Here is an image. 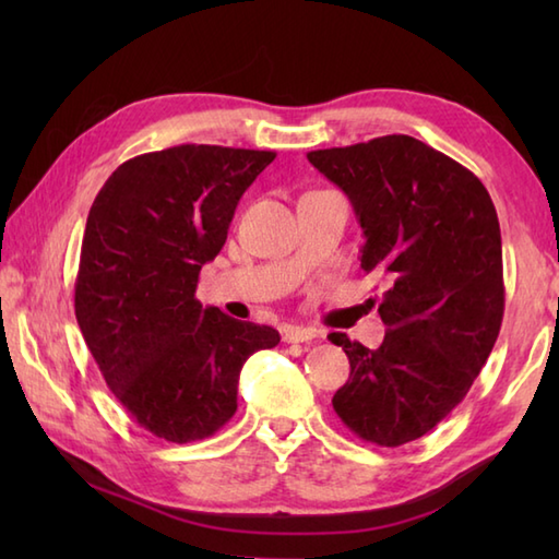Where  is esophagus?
I'll return each instance as SVG.
<instances>
[{"label":"esophagus","mask_w":559,"mask_h":559,"mask_svg":"<svg viewBox=\"0 0 559 559\" xmlns=\"http://www.w3.org/2000/svg\"><path fill=\"white\" fill-rule=\"evenodd\" d=\"M317 338V331L310 326H286L283 329V341L286 343H310Z\"/></svg>","instance_id":"34e87169"}]
</instances>
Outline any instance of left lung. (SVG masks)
I'll return each mask as SVG.
<instances>
[{
  "mask_svg": "<svg viewBox=\"0 0 559 559\" xmlns=\"http://www.w3.org/2000/svg\"><path fill=\"white\" fill-rule=\"evenodd\" d=\"M348 194L365 233L360 269L384 278L377 350L331 334L350 377L331 403L365 442L401 447L454 411L504 317L502 235L488 189L406 134L307 153Z\"/></svg>",
  "mask_w": 559,
  "mask_h": 559,
  "instance_id": "left-lung-1",
  "label": "left lung"
}]
</instances>
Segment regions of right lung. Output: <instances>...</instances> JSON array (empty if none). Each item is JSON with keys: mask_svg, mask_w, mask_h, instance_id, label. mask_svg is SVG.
I'll use <instances>...</instances> for the list:
<instances>
[{"mask_svg": "<svg viewBox=\"0 0 559 559\" xmlns=\"http://www.w3.org/2000/svg\"><path fill=\"white\" fill-rule=\"evenodd\" d=\"M273 158L206 144L144 153L108 177L88 211L76 322L115 399L165 442L218 432L237 411L245 360L281 341L194 298L237 201Z\"/></svg>", "mask_w": 559, "mask_h": 559, "instance_id": "right-lung-1", "label": "right lung"}]
</instances>
